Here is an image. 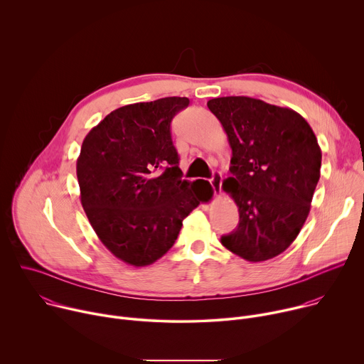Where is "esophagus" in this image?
Wrapping results in <instances>:
<instances>
[{"mask_svg":"<svg viewBox=\"0 0 364 364\" xmlns=\"http://www.w3.org/2000/svg\"><path fill=\"white\" fill-rule=\"evenodd\" d=\"M209 181H210V186L213 187L215 194H220L222 193V174L220 173H213V176Z\"/></svg>","mask_w":364,"mask_h":364,"instance_id":"obj_1","label":"esophagus"}]
</instances>
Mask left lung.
Instances as JSON below:
<instances>
[{"instance_id": "8db88e82", "label": "left lung", "mask_w": 364, "mask_h": 364, "mask_svg": "<svg viewBox=\"0 0 364 364\" xmlns=\"http://www.w3.org/2000/svg\"><path fill=\"white\" fill-rule=\"evenodd\" d=\"M232 148L223 181L239 209L237 228L222 245L249 262L282 253L304 226L320 180L321 149L295 111L247 96L207 102Z\"/></svg>"}]
</instances>
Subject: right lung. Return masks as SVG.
Wrapping results in <instances>:
<instances>
[{
  "instance_id": "add662e5",
  "label": "right lung",
  "mask_w": 364,
  "mask_h": 364,
  "mask_svg": "<svg viewBox=\"0 0 364 364\" xmlns=\"http://www.w3.org/2000/svg\"><path fill=\"white\" fill-rule=\"evenodd\" d=\"M188 97L170 96L112 111L83 139L76 163L80 201L100 242L132 267L166 255L210 184L183 180L171 121Z\"/></svg>"
}]
</instances>
